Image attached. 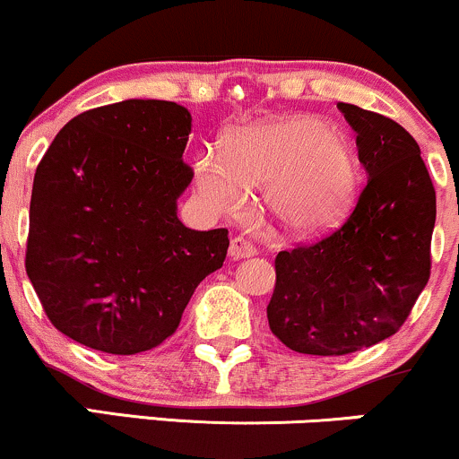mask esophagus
<instances>
[{"mask_svg":"<svg viewBox=\"0 0 459 459\" xmlns=\"http://www.w3.org/2000/svg\"><path fill=\"white\" fill-rule=\"evenodd\" d=\"M255 254H257L255 245L249 243V240H247V238H234V240H231L230 255L234 257V260H238V257H251V255H255Z\"/></svg>","mask_w":459,"mask_h":459,"instance_id":"obj_1","label":"esophagus"}]
</instances>
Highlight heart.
Here are the masks:
<instances>
[{"label": "heart", "mask_w": 459, "mask_h": 459, "mask_svg": "<svg viewBox=\"0 0 459 459\" xmlns=\"http://www.w3.org/2000/svg\"><path fill=\"white\" fill-rule=\"evenodd\" d=\"M205 204L219 212L240 208L249 188L288 234L332 228L358 190V158L347 136L321 118H271L231 134L228 149H205L195 162Z\"/></svg>", "instance_id": "obj_1"}]
</instances>
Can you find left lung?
Instances as JSON below:
<instances>
[{"instance_id":"obj_1","label":"left lung","mask_w":459,"mask_h":459,"mask_svg":"<svg viewBox=\"0 0 459 459\" xmlns=\"http://www.w3.org/2000/svg\"><path fill=\"white\" fill-rule=\"evenodd\" d=\"M338 110L358 134L367 184L341 228L277 254L266 307L271 332L307 355H347L390 338L431 273L436 190L419 143L377 112L342 101Z\"/></svg>"}]
</instances>
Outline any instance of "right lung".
Here are the masks:
<instances>
[{
	"label": "right lung",
	"mask_w": 459,
	"mask_h": 459,
	"mask_svg": "<svg viewBox=\"0 0 459 459\" xmlns=\"http://www.w3.org/2000/svg\"><path fill=\"white\" fill-rule=\"evenodd\" d=\"M193 117L160 100L92 108L34 173L25 271L58 332L134 355L173 336L195 288L221 269L228 230H188L178 197Z\"/></svg>",
	"instance_id": "1"
}]
</instances>
